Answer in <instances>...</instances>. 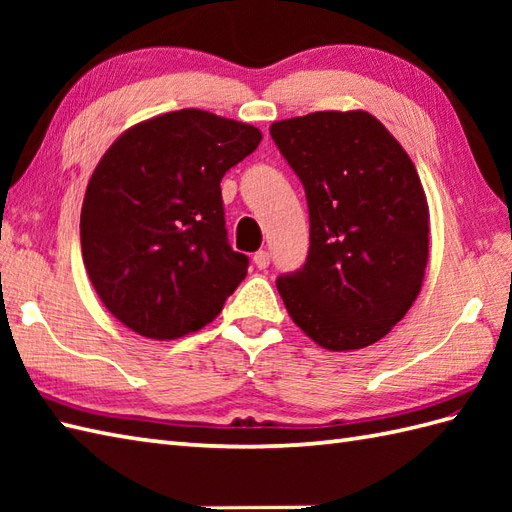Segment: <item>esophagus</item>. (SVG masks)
<instances>
[{
  "label": "esophagus",
  "instance_id": "esophagus-1",
  "mask_svg": "<svg viewBox=\"0 0 512 512\" xmlns=\"http://www.w3.org/2000/svg\"><path fill=\"white\" fill-rule=\"evenodd\" d=\"M253 262H255V266H257L259 270H266V268H268V264H270V255H268V250H257V253L253 255Z\"/></svg>",
  "mask_w": 512,
  "mask_h": 512
}]
</instances>
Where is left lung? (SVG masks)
<instances>
[{
  "mask_svg": "<svg viewBox=\"0 0 512 512\" xmlns=\"http://www.w3.org/2000/svg\"><path fill=\"white\" fill-rule=\"evenodd\" d=\"M306 189L310 250L277 279L284 306L330 352L372 345L405 317L429 259V204L407 151L363 110L270 125Z\"/></svg>",
  "mask_w": 512,
  "mask_h": 512,
  "instance_id": "obj_1",
  "label": "left lung"
}]
</instances>
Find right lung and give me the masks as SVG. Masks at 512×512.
Returning <instances> with one entry per match:
<instances>
[{
	"label": "right lung",
	"instance_id": "right-lung-1",
	"mask_svg": "<svg viewBox=\"0 0 512 512\" xmlns=\"http://www.w3.org/2000/svg\"><path fill=\"white\" fill-rule=\"evenodd\" d=\"M259 143L253 125L178 110L105 151L85 189L81 253L96 295L129 330L171 341L222 312L248 257L226 239L220 182Z\"/></svg>",
	"mask_w": 512,
	"mask_h": 512
}]
</instances>
